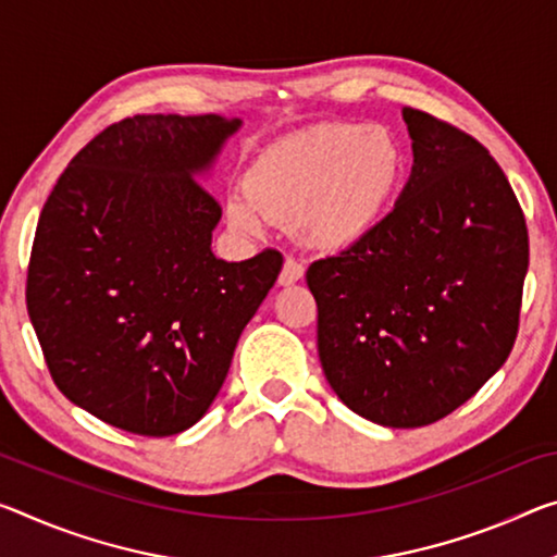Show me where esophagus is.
Listing matches in <instances>:
<instances>
[{"instance_id":"esophagus-1","label":"esophagus","mask_w":557,"mask_h":557,"mask_svg":"<svg viewBox=\"0 0 557 557\" xmlns=\"http://www.w3.org/2000/svg\"><path fill=\"white\" fill-rule=\"evenodd\" d=\"M305 277V264L297 262L293 258H287L285 264H282V272H280V285L287 287V285H295V282H299Z\"/></svg>"}]
</instances>
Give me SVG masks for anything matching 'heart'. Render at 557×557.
Instances as JSON below:
<instances>
[{
    "label": "heart",
    "instance_id": "1",
    "mask_svg": "<svg viewBox=\"0 0 557 557\" xmlns=\"http://www.w3.org/2000/svg\"><path fill=\"white\" fill-rule=\"evenodd\" d=\"M404 173L394 131L322 123L264 148L245 175V196L227 200V218L243 233H258L262 218L289 223L299 243L337 252L374 233Z\"/></svg>",
    "mask_w": 557,
    "mask_h": 557
}]
</instances>
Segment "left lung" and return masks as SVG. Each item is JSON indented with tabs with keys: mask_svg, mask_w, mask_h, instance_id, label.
Listing matches in <instances>:
<instances>
[{
	"mask_svg": "<svg viewBox=\"0 0 557 557\" xmlns=\"http://www.w3.org/2000/svg\"><path fill=\"white\" fill-rule=\"evenodd\" d=\"M413 165L372 235L314 260L317 349L334 394L374 423L429 426L508 359L528 227L493 156L461 128L401 109Z\"/></svg>",
	"mask_w": 557,
	"mask_h": 557,
	"instance_id": "obj_1",
	"label": "left lung"
}]
</instances>
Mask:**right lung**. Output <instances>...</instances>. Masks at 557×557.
Listing matches in <instances>:
<instances>
[{
    "label": "right lung",
    "mask_w": 557,
    "mask_h": 557,
    "mask_svg": "<svg viewBox=\"0 0 557 557\" xmlns=\"http://www.w3.org/2000/svg\"><path fill=\"white\" fill-rule=\"evenodd\" d=\"M240 128L215 113H138L78 151L44 202L26 310L69 401L138 436L202 419L245 324L282 270L277 250H210L218 200L198 181Z\"/></svg>",
    "instance_id": "obj_1"
}]
</instances>
